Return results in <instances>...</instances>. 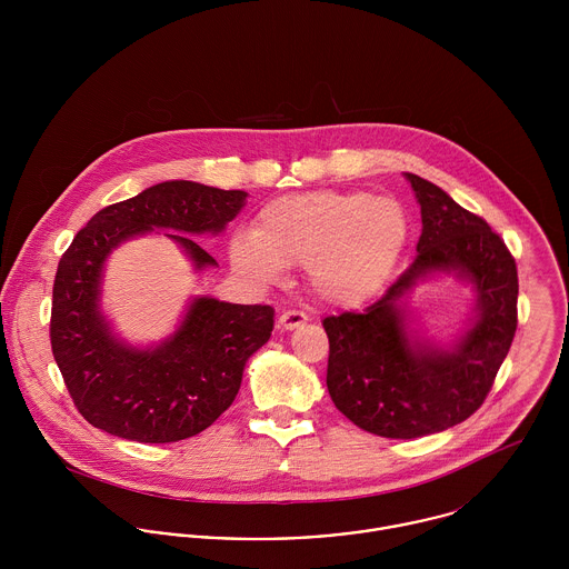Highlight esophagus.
I'll return each instance as SVG.
<instances>
[{
	"label": "esophagus",
	"instance_id": "esophagus-1",
	"mask_svg": "<svg viewBox=\"0 0 569 569\" xmlns=\"http://www.w3.org/2000/svg\"><path fill=\"white\" fill-rule=\"evenodd\" d=\"M305 322H307V316L302 311H296V309L284 311L280 316V320H278V325H280V328H284V330H293V328H298V326H302Z\"/></svg>",
	"mask_w": 569,
	"mask_h": 569
}]
</instances>
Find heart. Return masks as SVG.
<instances>
[{
  "label": "heart",
  "mask_w": 569,
  "mask_h": 569,
  "mask_svg": "<svg viewBox=\"0 0 569 569\" xmlns=\"http://www.w3.org/2000/svg\"><path fill=\"white\" fill-rule=\"evenodd\" d=\"M406 210L390 197L316 190L267 203L253 232H239L232 262L258 280L302 267L318 298L357 305L390 276L406 247Z\"/></svg>",
  "instance_id": "1"
}]
</instances>
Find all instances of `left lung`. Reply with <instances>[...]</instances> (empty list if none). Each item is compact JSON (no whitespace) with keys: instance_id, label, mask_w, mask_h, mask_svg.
<instances>
[{"instance_id":"8db88e82","label":"left lung","mask_w":569,"mask_h":569,"mask_svg":"<svg viewBox=\"0 0 569 569\" xmlns=\"http://www.w3.org/2000/svg\"><path fill=\"white\" fill-rule=\"evenodd\" d=\"M422 214L416 258L363 311L328 316L326 386L335 407L383 438H420L476 413L517 330V264L487 221L407 172ZM456 268L479 289L475 328L451 351L413 347L398 302L422 274Z\"/></svg>"}]
</instances>
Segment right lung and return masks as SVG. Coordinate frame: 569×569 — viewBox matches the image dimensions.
I'll return each mask as SVG.
<instances>
[{
	"mask_svg": "<svg viewBox=\"0 0 569 569\" xmlns=\"http://www.w3.org/2000/svg\"><path fill=\"white\" fill-rule=\"evenodd\" d=\"M247 192L163 181L96 212L59 260L50 343L82 418L118 438L177 442L208 429L239 395L247 359L271 337L269 305L197 298L179 330L156 350L116 341L98 311L100 271L113 247L151 232L181 244L197 269L217 260L188 234L221 232Z\"/></svg>",
	"mask_w": 569,
	"mask_h": 569,
	"instance_id": "add662e5",
	"label": "right lung"
}]
</instances>
